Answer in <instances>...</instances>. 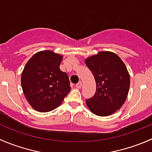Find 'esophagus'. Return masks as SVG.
<instances>
[{"label": "esophagus", "mask_w": 152, "mask_h": 152, "mask_svg": "<svg viewBox=\"0 0 152 152\" xmlns=\"http://www.w3.org/2000/svg\"><path fill=\"white\" fill-rule=\"evenodd\" d=\"M82 82H78V83L76 85V88H77V89H81V87H82Z\"/></svg>", "instance_id": "1"}]
</instances>
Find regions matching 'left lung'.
I'll use <instances>...</instances> for the list:
<instances>
[{"instance_id": "left-lung-1", "label": "left lung", "mask_w": 152, "mask_h": 152, "mask_svg": "<svg viewBox=\"0 0 152 152\" xmlns=\"http://www.w3.org/2000/svg\"><path fill=\"white\" fill-rule=\"evenodd\" d=\"M85 62L96 83V93L86 104L96 115L113 114L123 106L129 90L130 76L125 64L111 51H100Z\"/></svg>"}]
</instances>
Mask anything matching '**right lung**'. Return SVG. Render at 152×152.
Segmentation results:
<instances>
[{
	"label": "right lung",
	"instance_id": "right-lung-1",
	"mask_svg": "<svg viewBox=\"0 0 152 152\" xmlns=\"http://www.w3.org/2000/svg\"><path fill=\"white\" fill-rule=\"evenodd\" d=\"M63 56L52 50H41L27 62L21 74L23 92L29 104L41 113L59 107L68 94V76L59 68Z\"/></svg>",
	"mask_w": 152,
	"mask_h": 152
}]
</instances>
